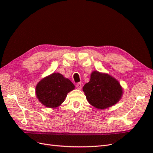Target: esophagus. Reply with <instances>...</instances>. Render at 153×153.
I'll return each instance as SVG.
<instances>
[{
	"label": "esophagus",
	"instance_id": "esophagus-1",
	"mask_svg": "<svg viewBox=\"0 0 153 153\" xmlns=\"http://www.w3.org/2000/svg\"><path fill=\"white\" fill-rule=\"evenodd\" d=\"M76 87L78 89H82V84L80 82L79 83H77L76 85Z\"/></svg>",
	"mask_w": 153,
	"mask_h": 153
}]
</instances>
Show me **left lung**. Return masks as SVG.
Wrapping results in <instances>:
<instances>
[{"label":"left lung","mask_w":153,"mask_h":153,"mask_svg":"<svg viewBox=\"0 0 153 153\" xmlns=\"http://www.w3.org/2000/svg\"><path fill=\"white\" fill-rule=\"evenodd\" d=\"M83 91L88 102L98 109L116 104L123 95V89L116 79L98 71L91 73L90 81L84 85Z\"/></svg>","instance_id":"obj_1"}]
</instances>
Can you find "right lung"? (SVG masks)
<instances>
[{"instance_id":"right-lung-1","label":"right lung","mask_w":153,"mask_h":153,"mask_svg":"<svg viewBox=\"0 0 153 153\" xmlns=\"http://www.w3.org/2000/svg\"><path fill=\"white\" fill-rule=\"evenodd\" d=\"M75 85L62 75L53 73L43 78L36 87V96L40 102L48 108H56L61 105L68 92Z\"/></svg>"}]
</instances>
